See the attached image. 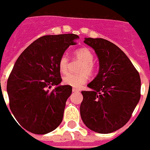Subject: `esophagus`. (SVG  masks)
Returning <instances> with one entry per match:
<instances>
[{
    "instance_id": "34e87169",
    "label": "esophagus",
    "mask_w": 150,
    "mask_h": 150,
    "mask_svg": "<svg viewBox=\"0 0 150 150\" xmlns=\"http://www.w3.org/2000/svg\"><path fill=\"white\" fill-rule=\"evenodd\" d=\"M80 90L76 89V88H73V92H79Z\"/></svg>"
}]
</instances>
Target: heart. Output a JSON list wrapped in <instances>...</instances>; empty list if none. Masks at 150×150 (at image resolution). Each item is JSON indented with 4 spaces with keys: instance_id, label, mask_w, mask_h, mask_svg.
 I'll list each match as a JSON object with an SVG mask.
<instances>
[{
    "instance_id": "obj_1",
    "label": "heart",
    "mask_w": 150,
    "mask_h": 150,
    "mask_svg": "<svg viewBox=\"0 0 150 150\" xmlns=\"http://www.w3.org/2000/svg\"><path fill=\"white\" fill-rule=\"evenodd\" d=\"M74 57L77 60L82 62V64L79 67L77 70L80 74H69L66 75L63 79V83L67 86L79 88L87 82V74L88 76H92L94 74L95 69L93 63L94 56L89 49L83 47L75 51ZM69 63V58L66 55L61 56L59 61V69L62 74H66L67 72Z\"/></svg>"
}]
</instances>
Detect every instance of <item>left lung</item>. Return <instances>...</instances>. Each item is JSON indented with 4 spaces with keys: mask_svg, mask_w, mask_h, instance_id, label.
Here are the masks:
<instances>
[{
    "mask_svg": "<svg viewBox=\"0 0 150 150\" xmlns=\"http://www.w3.org/2000/svg\"><path fill=\"white\" fill-rule=\"evenodd\" d=\"M99 59V72L83 91L80 111L83 122L92 131L108 134L121 129L131 118L139 101L141 80L128 56L104 39L85 38Z\"/></svg>",
    "mask_w": 150,
    "mask_h": 150,
    "instance_id": "obj_1",
    "label": "left lung"
}]
</instances>
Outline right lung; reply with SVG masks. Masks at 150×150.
<instances>
[{
    "instance_id": "1",
    "label": "right lung",
    "mask_w": 150,
    "mask_h": 150,
    "mask_svg": "<svg viewBox=\"0 0 150 150\" xmlns=\"http://www.w3.org/2000/svg\"><path fill=\"white\" fill-rule=\"evenodd\" d=\"M78 38L75 34L45 35L19 56L8 77L7 91L11 111L20 127L42 135L62 122L72 87L59 85L62 81L59 61ZM52 86L57 87L50 91Z\"/></svg>"
}]
</instances>
